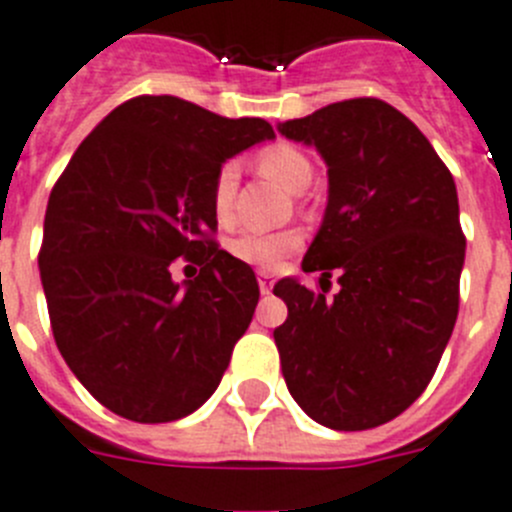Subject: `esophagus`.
I'll use <instances>...</instances> for the list:
<instances>
[{
	"label": "esophagus",
	"mask_w": 512,
	"mask_h": 512,
	"mask_svg": "<svg viewBox=\"0 0 512 512\" xmlns=\"http://www.w3.org/2000/svg\"><path fill=\"white\" fill-rule=\"evenodd\" d=\"M257 283H260L262 293H270V290H273L275 278L270 273H265V270H260V273H257Z\"/></svg>",
	"instance_id": "34e87169"
}]
</instances>
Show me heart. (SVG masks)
Segmentation results:
<instances>
[{
    "mask_svg": "<svg viewBox=\"0 0 512 512\" xmlns=\"http://www.w3.org/2000/svg\"><path fill=\"white\" fill-rule=\"evenodd\" d=\"M257 165L267 178H273L293 193L306 191L313 178V165L301 150L290 145L265 147L257 158ZM239 170L234 163H224L216 173L214 191H211V209L219 224L232 219L234 191H237ZM303 237L296 229H275V232H242L229 242V255L257 270H278L293 252L301 247Z\"/></svg>",
    "mask_w": 512,
    "mask_h": 512,
    "instance_id": "obj_1",
    "label": "heart"
}]
</instances>
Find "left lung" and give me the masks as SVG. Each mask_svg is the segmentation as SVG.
<instances>
[{
	"instance_id": "obj_1",
	"label": "left lung",
	"mask_w": 512,
	"mask_h": 512,
	"mask_svg": "<svg viewBox=\"0 0 512 512\" xmlns=\"http://www.w3.org/2000/svg\"><path fill=\"white\" fill-rule=\"evenodd\" d=\"M278 132L324 158L329 201L301 267L339 275L334 298L296 278L275 285L288 306L273 331L285 385L321 426L375 428L426 390L454 331L467 250L457 186L380 99L336 101Z\"/></svg>"
}]
</instances>
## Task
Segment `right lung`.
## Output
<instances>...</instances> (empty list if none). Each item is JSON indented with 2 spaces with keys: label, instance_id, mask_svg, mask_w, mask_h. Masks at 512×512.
<instances>
[{
  "label": "right lung",
  "instance_id": "obj_1",
  "mask_svg": "<svg viewBox=\"0 0 512 512\" xmlns=\"http://www.w3.org/2000/svg\"><path fill=\"white\" fill-rule=\"evenodd\" d=\"M178 96H137L94 127L50 191L40 280L55 344L86 390L137 423L178 421L222 382L260 288L219 250L216 173L273 140ZM202 265L176 284L169 265Z\"/></svg>",
  "mask_w": 512,
  "mask_h": 512
}]
</instances>
